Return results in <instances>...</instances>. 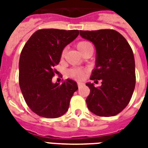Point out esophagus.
<instances>
[{
	"instance_id": "esophagus-1",
	"label": "esophagus",
	"mask_w": 148,
	"mask_h": 148,
	"mask_svg": "<svg viewBox=\"0 0 148 148\" xmlns=\"http://www.w3.org/2000/svg\"><path fill=\"white\" fill-rule=\"evenodd\" d=\"M84 84L82 83V82H77V86H78V88H80V87H82V86H83Z\"/></svg>"
}]
</instances>
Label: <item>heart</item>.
Wrapping results in <instances>:
<instances>
[{"mask_svg":"<svg viewBox=\"0 0 148 148\" xmlns=\"http://www.w3.org/2000/svg\"><path fill=\"white\" fill-rule=\"evenodd\" d=\"M91 43L90 42H88V41H80V42H78L77 43V51H79L80 54H82V52L86 50L88 47H91ZM65 54V51H62V56H63ZM69 74H70V76L72 77H74V78H76V79H82V78H83L85 77V75H86V72L82 70H80V69H71L69 71Z\"/></svg>","mask_w":148,"mask_h":148,"instance_id":"heart-1","label":"heart"}]
</instances>
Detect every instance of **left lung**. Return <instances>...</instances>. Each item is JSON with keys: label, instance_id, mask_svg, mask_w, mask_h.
Here are the masks:
<instances>
[{"label": "left lung", "instance_id": "1", "mask_svg": "<svg viewBox=\"0 0 148 148\" xmlns=\"http://www.w3.org/2000/svg\"><path fill=\"white\" fill-rule=\"evenodd\" d=\"M96 48V64L91 80L101 86L86 83L90 90L86 98L88 109L99 116H112L121 112L130 101L135 86V58L132 50L121 34L112 29L80 31Z\"/></svg>", "mask_w": 148, "mask_h": 148}]
</instances>
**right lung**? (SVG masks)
Listing matches in <instances>:
<instances>
[{
	"label": "right lung",
	"instance_id": "1",
	"mask_svg": "<svg viewBox=\"0 0 148 148\" xmlns=\"http://www.w3.org/2000/svg\"><path fill=\"white\" fill-rule=\"evenodd\" d=\"M78 30L40 29L29 38L19 62V83L25 101L39 116L57 118L67 112L70 101L78 89L76 82L66 79L53 83L62 52L77 38Z\"/></svg>",
	"mask_w": 148,
	"mask_h": 148
}]
</instances>
